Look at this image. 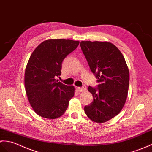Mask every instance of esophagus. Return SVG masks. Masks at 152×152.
Wrapping results in <instances>:
<instances>
[{
  "label": "esophagus",
  "instance_id": "34e87169",
  "mask_svg": "<svg viewBox=\"0 0 152 152\" xmlns=\"http://www.w3.org/2000/svg\"><path fill=\"white\" fill-rule=\"evenodd\" d=\"M77 91L78 92H82L85 91L86 90V86H83V87H77Z\"/></svg>",
  "mask_w": 152,
  "mask_h": 152
}]
</instances>
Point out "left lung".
Listing matches in <instances>:
<instances>
[{
    "instance_id": "1",
    "label": "left lung",
    "mask_w": 152,
    "mask_h": 152,
    "mask_svg": "<svg viewBox=\"0 0 152 152\" xmlns=\"http://www.w3.org/2000/svg\"><path fill=\"white\" fill-rule=\"evenodd\" d=\"M90 68L99 83L89 86L93 102L85 107L90 120L103 123L122 110L127 97L129 72L120 50L108 42L83 41L80 43Z\"/></svg>"
}]
</instances>
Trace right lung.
Masks as SVG:
<instances>
[{
    "label": "right lung",
    "instance_id": "1",
    "mask_svg": "<svg viewBox=\"0 0 152 152\" xmlns=\"http://www.w3.org/2000/svg\"><path fill=\"white\" fill-rule=\"evenodd\" d=\"M79 44V41L71 39H48L32 53L25 69V86L30 105L39 116L56 119L68 107L75 88L55 77L61 74L64 59Z\"/></svg>",
    "mask_w": 152,
    "mask_h": 152
}]
</instances>
